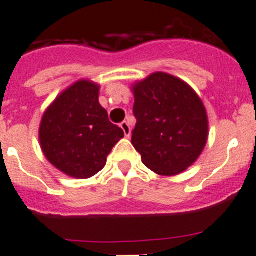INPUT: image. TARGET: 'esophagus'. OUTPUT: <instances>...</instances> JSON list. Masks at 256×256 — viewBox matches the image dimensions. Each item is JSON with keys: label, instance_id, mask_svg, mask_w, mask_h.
I'll list each match as a JSON object with an SVG mask.
<instances>
[{"label": "esophagus", "instance_id": "esophagus-1", "mask_svg": "<svg viewBox=\"0 0 256 256\" xmlns=\"http://www.w3.org/2000/svg\"><path fill=\"white\" fill-rule=\"evenodd\" d=\"M120 128H122V130H123L124 136H126V138H130V132H132V130H130V124L126 123V122H123V123L120 124Z\"/></svg>", "mask_w": 256, "mask_h": 256}]
</instances>
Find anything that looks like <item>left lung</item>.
<instances>
[{"mask_svg":"<svg viewBox=\"0 0 256 256\" xmlns=\"http://www.w3.org/2000/svg\"><path fill=\"white\" fill-rule=\"evenodd\" d=\"M137 124L132 144L154 173L173 177L188 169L206 146L204 102L184 80L162 72L133 83Z\"/></svg>","mask_w":256,"mask_h":256,"instance_id":"1","label":"left lung"}]
</instances>
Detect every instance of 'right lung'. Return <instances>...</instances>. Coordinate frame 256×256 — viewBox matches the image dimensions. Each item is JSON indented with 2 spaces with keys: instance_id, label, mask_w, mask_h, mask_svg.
<instances>
[{
  "instance_id": "obj_1",
  "label": "right lung",
  "mask_w": 256,
  "mask_h": 256,
  "mask_svg": "<svg viewBox=\"0 0 256 256\" xmlns=\"http://www.w3.org/2000/svg\"><path fill=\"white\" fill-rule=\"evenodd\" d=\"M100 86L80 79L61 92L44 112L38 137L56 169L76 180L94 177L124 137L98 102Z\"/></svg>"
}]
</instances>
